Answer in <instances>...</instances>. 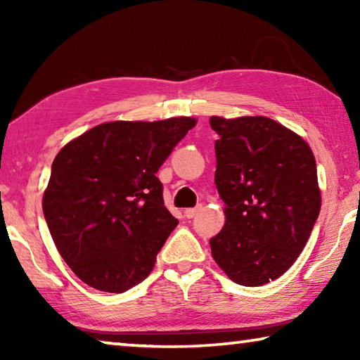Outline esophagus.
<instances>
[{
	"instance_id": "34e87169",
	"label": "esophagus",
	"mask_w": 360,
	"mask_h": 360,
	"mask_svg": "<svg viewBox=\"0 0 360 360\" xmlns=\"http://www.w3.org/2000/svg\"><path fill=\"white\" fill-rule=\"evenodd\" d=\"M200 210H202V206H197V208H187V210H184V216L187 219H192L198 214Z\"/></svg>"
}]
</instances>
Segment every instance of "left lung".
Masks as SVG:
<instances>
[{
    "mask_svg": "<svg viewBox=\"0 0 360 360\" xmlns=\"http://www.w3.org/2000/svg\"><path fill=\"white\" fill-rule=\"evenodd\" d=\"M214 182L225 224L210 240L216 264L248 288L273 281L303 251L321 211L313 150L265 115H212Z\"/></svg>",
    "mask_w": 360,
    "mask_h": 360,
    "instance_id": "left-lung-1",
    "label": "left lung"
}]
</instances>
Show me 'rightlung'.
Returning a JSON list of instances; mask_svg holds the SVG:
<instances>
[{
    "mask_svg": "<svg viewBox=\"0 0 360 360\" xmlns=\"http://www.w3.org/2000/svg\"><path fill=\"white\" fill-rule=\"evenodd\" d=\"M195 125L186 115L106 122L60 149L42 211L57 251L82 283L122 294L150 275L178 225L155 173Z\"/></svg>",
    "mask_w": 360,
    "mask_h": 360,
    "instance_id": "add662e5",
    "label": "right lung"
}]
</instances>
